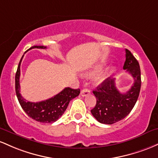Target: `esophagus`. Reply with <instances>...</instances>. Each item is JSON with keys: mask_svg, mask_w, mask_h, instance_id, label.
I'll return each mask as SVG.
<instances>
[{"mask_svg": "<svg viewBox=\"0 0 158 158\" xmlns=\"http://www.w3.org/2000/svg\"><path fill=\"white\" fill-rule=\"evenodd\" d=\"M90 93V90L88 89H84L81 90V96H86V95H88Z\"/></svg>", "mask_w": 158, "mask_h": 158, "instance_id": "34e87169", "label": "esophagus"}]
</instances>
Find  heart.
<instances>
[{
    "label": "heart",
    "instance_id": "heart-1",
    "mask_svg": "<svg viewBox=\"0 0 158 158\" xmlns=\"http://www.w3.org/2000/svg\"><path fill=\"white\" fill-rule=\"evenodd\" d=\"M102 67H103V64L97 65L95 67V69H94L92 71V72H90L89 73L86 74V75H91V74L96 73V72H98V71H100L101 69H102ZM110 72L109 70H107V71H106V72H104L103 74H101L100 76H98V77L96 78V83H97V84H101V83L104 82V81L107 78L108 76H109Z\"/></svg>",
    "mask_w": 158,
    "mask_h": 158
}]
</instances>
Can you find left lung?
Returning <instances> with one entry per match:
<instances>
[{"label":"left lung","instance_id":"8db88e82","mask_svg":"<svg viewBox=\"0 0 158 158\" xmlns=\"http://www.w3.org/2000/svg\"><path fill=\"white\" fill-rule=\"evenodd\" d=\"M123 69L131 74L134 84L125 93H121L116 87L115 79L107 77L93 91L96 104L91 110L93 116L100 123L111 125L123 119L134 108L141 87L140 68L138 61L130 51L125 49Z\"/></svg>","mask_w":158,"mask_h":158}]
</instances>
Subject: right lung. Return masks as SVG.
Masks as SVG:
<instances>
[{"label": "right lung", "instance_id": "1", "mask_svg": "<svg viewBox=\"0 0 158 158\" xmlns=\"http://www.w3.org/2000/svg\"><path fill=\"white\" fill-rule=\"evenodd\" d=\"M32 48L45 49L46 47L35 45L28 50H31ZM23 56L19 62L15 74V93L19 104L27 116L33 119L42 123H53L64 113L70 101L78 96L80 89H74L70 87H66L52 98L40 102H31L26 101L20 93V82H19L20 65Z\"/></svg>", "mask_w": 158, "mask_h": 158}]
</instances>
